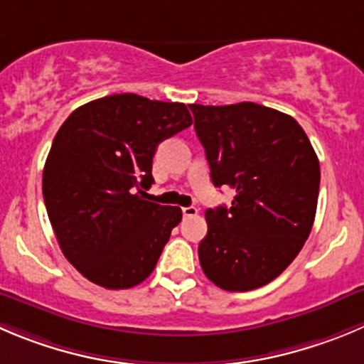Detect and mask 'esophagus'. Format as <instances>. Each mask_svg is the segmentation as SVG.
<instances>
[{
    "instance_id": "esophagus-1",
    "label": "esophagus",
    "mask_w": 364,
    "mask_h": 364,
    "mask_svg": "<svg viewBox=\"0 0 364 364\" xmlns=\"http://www.w3.org/2000/svg\"><path fill=\"white\" fill-rule=\"evenodd\" d=\"M182 214H184V218L196 216V214H198V209H196V207H193V205L184 207V209H182Z\"/></svg>"
}]
</instances>
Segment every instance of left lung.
<instances>
[{"mask_svg":"<svg viewBox=\"0 0 364 364\" xmlns=\"http://www.w3.org/2000/svg\"><path fill=\"white\" fill-rule=\"evenodd\" d=\"M189 109L213 184L236 191L230 207L205 210L200 264L225 291L257 289L288 268L309 237L320 162L288 114L252 102Z\"/></svg>","mask_w":364,"mask_h":364,"instance_id":"8db88e82","label":"left lung"}]
</instances>
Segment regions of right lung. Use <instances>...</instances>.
<instances>
[{
  "instance_id": "add662e5",
  "label": "right lung",
  "mask_w": 364,
  "mask_h": 364,
  "mask_svg": "<svg viewBox=\"0 0 364 364\" xmlns=\"http://www.w3.org/2000/svg\"><path fill=\"white\" fill-rule=\"evenodd\" d=\"M184 103L124 92L73 110L43 171V196L62 254L85 279L128 289L150 277L182 220L148 202L159 143L191 127Z\"/></svg>"
}]
</instances>
